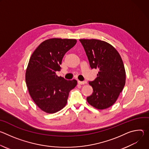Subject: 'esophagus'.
I'll return each instance as SVG.
<instances>
[{
  "mask_svg": "<svg viewBox=\"0 0 149 149\" xmlns=\"http://www.w3.org/2000/svg\"><path fill=\"white\" fill-rule=\"evenodd\" d=\"M78 84L79 85H84L85 84H87L86 81H78Z\"/></svg>",
  "mask_w": 149,
  "mask_h": 149,
  "instance_id": "esophagus-1",
  "label": "esophagus"
}]
</instances>
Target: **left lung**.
<instances>
[{"mask_svg":"<svg viewBox=\"0 0 149 149\" xmlns=\"http://www.w3.org/2000/svg\"><path fill=\"white\" fill-rule=\"evenodd\" d=\"M91 68L98 70L97 77L89 84L93 94L87 98L89 104L98 110L112 106L125 84V71L118 51L110 44L101 40L81 39Z\"/></svg>","mask_w":149,"mask_h":149,"instance_id":"8db88e82","label":"left lung"}]
</instances>
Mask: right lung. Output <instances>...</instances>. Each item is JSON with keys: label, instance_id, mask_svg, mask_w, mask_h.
Segmentation results:
<instances>
[{"label": "right lung", "instance_id": "obj_1", "mask_svg": "<svg viewBox=\"0 0 149 149\" xmlns=\"http://www.w3.org/2000/svg\"><path fill=\"white\" fill-rule=\"evenodd\" d=\"M76 43L75 39H47L29 59L25 74L28 91L36 105L47 113H55L64 107L70 91L77 86V80H66L56 74L61 69L63 56Z\"/></svg>", "mask_w": 149, "mask_h": 149}]
</instances>
